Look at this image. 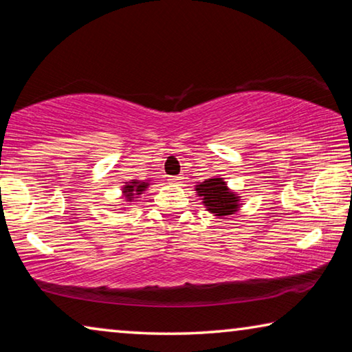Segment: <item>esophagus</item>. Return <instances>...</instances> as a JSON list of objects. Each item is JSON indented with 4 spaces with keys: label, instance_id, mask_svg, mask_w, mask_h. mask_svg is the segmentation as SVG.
<instances>
[{
    "label": "esophagus",
    "instance_id": "1",
    "mask_svg": "<svg viewBox=\"0 0 352 352\" xmlns=\"http://www.w3.org/2000/svg\"><path fill=\"white\" fill-rule=\"evenodd\" d=\"M182 179H184L182 176H171L168 181H170L171 184H181V182H182Z\"/></svg>",
    "mask_w": 352,
    "mask_h": 352
}]
</instances>
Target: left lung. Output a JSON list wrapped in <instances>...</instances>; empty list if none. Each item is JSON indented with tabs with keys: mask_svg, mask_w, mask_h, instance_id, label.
Returning <instances> with one entry per match:
<instances>
[{
	"mask_svg": "<svg viewBox=\"0 0 352 352\" xmlns=\"http://www.w3.org/2000/svg\"><path fill=\"white\" fill-rule=\"evenodd\" d=\"M195 190H197L198 197L203 199L206 210H209L215 217L232 215L241 207L240 197L228 187L223 177L206 179L204 182H199Z\"/></svg>",
	"mask_w": 352,
	"mask_h": 352,
	"instance_id": "obj_1",
	"label": "left lung"
}]
</instances>
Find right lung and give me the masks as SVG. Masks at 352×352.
Segmentation results:
<instances>
[{
  "mask_svg": "<svg viewBox=\"0 0 352 352\" xmlns=\"http://www.w3.org/2000/svg\"><path fill=\"white\" fill-rule=\"evenodd\" d=\"M148 186L149 182H143L137 179L126 182V186H123V197L126 203H134V201H137L135 198L140 197V195L148 188Z\"/></svg>",
  "mask_w": 352,
  "mask_h": 352,
  "instance_id": "add662e5",
  "label": "right lung"
}]
</instances>
